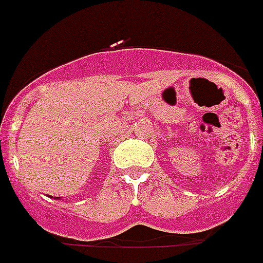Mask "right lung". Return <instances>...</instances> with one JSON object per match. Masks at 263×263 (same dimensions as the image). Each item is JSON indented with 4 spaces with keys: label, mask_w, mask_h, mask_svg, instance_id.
Listing matches in <instances>:
<instances>
[{
    "label": "right lung",
    "mask_w": 263,
    "mask_h": 263,
    "mask_svg": "<svg viewBox=\"0 0 263 263\" xmlns=\"http://www.w3.org/2000/svg\"><path fill=\"white\" fill-rule=\"evenodd\" d=\"M57 198H59V197H57Z\"/></svg>",
    "instance_id": "right-lung-1"
}]
</instances>
